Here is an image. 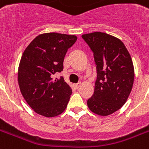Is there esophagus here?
<instances>
[{
    "mask_svg": "<svg viewBox=\"0 0 149 149\" xmlns=\"http://www.w3.org/2000/svg\"><path fill=\"white\" fill-rule=\"evenodd\" d=\"M81 85V82H79V83H77V84H74V87L76 88H78L80 87Z\"/></svg>",
    "mask_w": 149,
    "mask_h": 149,
    "instance_id": "obj_1",
    "label": "esophagus"
}]
</instances>
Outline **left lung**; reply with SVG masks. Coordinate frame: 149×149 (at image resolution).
<instances>
[{
  "instance_id": "obj_1",
  "label": "left lung",
  "mask_w": 149,
  "mask_h": 149,
  "mask_svg": "<svg viewBox=\"0 0 149 149\" xmlns=\"http://www.w3.org/2000/svg\"><path fill=\"white\" fill-rule=\"evenodd\" d=\"M93 52L97 77L88 109L100 116H108L120 109L126 102L134 81L131 56L118 38L95 32L82 35Z\"/></svg>"
}]
</instances>
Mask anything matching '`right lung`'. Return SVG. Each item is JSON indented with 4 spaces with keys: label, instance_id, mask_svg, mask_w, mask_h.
Listing matches in <instances>:
<instances>
[{
    "label": "right lung",
    "instance_id": "1",
    "mask_svg": "<svg viewBox=\"0 0 149 149\" xmlns=\"http://www.w3.org/2000/svg\"><path fill=\"white\" fill-rule=\"evenodd\" d=\"M74 35L49 33L37 36L28 45L18 68V84L28 104L39 115L53 117L67 107L72 88L61 77L68 49L76 42Z\"/></svg>",
    "mask_w": 149,
    "mask_h": 149
}]
</instances>
